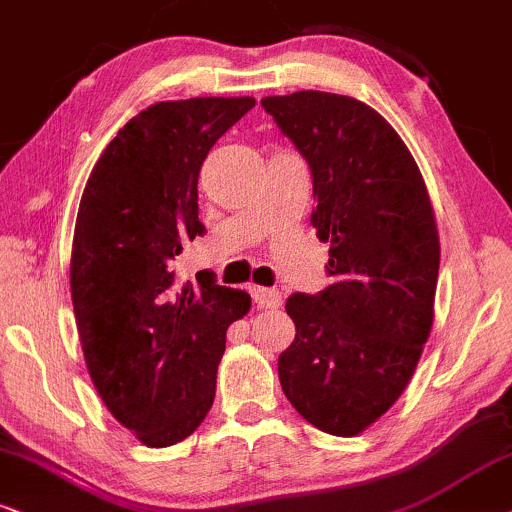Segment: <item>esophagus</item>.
<instances>
[{
    "mask_svg": "<svg viewBox=\"0 0 512 512\" xmlns=\"http://www.w3.org/2000/svg\"><path fill=\"white\" fill-rule=\"evenodd\" d=\"M252 300H255L257 309H278L281 307V293L276 288H252Z\"/></svg>",
    "mask_w": 512,
    "mask_h": 512,
    "instance_id": "34e87169",
    "label": "esophagus"
}]
</instances>
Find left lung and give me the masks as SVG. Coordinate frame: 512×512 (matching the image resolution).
I'll list each match as a JSON object with an SVG mask.
<instances>
[{
  "instance_id": "8db88e82",
  "label": "left lung",
  "mask_w": 512,
  "mask_h": 512,
  "mask_svg": "<svg viewBox=\"0 0 512 512\" xmlns=\"http://www.w3.org/2000/svg\"><path fill=\"white\" fill-rule=\"evenodd\" d=\"M262 106L307 160L312 226L331 241V286L286 302L295 342L278 357V380L314 428L354 437L401 397L430 338L435 210L411 151L371 106L314 89Z\"/></svg>"
}]
</instances>
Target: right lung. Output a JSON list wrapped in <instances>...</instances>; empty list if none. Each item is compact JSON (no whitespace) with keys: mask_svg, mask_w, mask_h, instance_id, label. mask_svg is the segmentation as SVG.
<instances>
[{"mask_svg":"<svg viewBox=\"0 0 512 512\" xmlns=\"http://www.w3.org/2000/svg\"><path fill=\"white\" fill-rule=\"evenodd\" d=\"M252 106V96L153 103L96 160L77 210L70 295L84 361L115 420L155 449L208 416L226 328L250 312V295L210 271L181 283L177 257L205 229L203 160Z\"/></svg>","mask_w":512,"mask_h":512,"instance_id":"obj_1","label":"right lung"}]
</instances>
